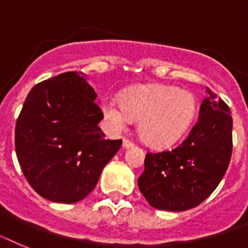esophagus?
I'll use <instances>...</instances> for the list:
<instances>
[{
  "label": "esophagus",
  "mask_w": 248,
  "mask_h": 248,
  "mask_svg": "<svg viewBox=\"0 0 248 248\" xmlns=\"http://www.w3.org/2000/svg\"><path fill=\"white\" fill-rule=\"evenodd\" d=\"M122 145H124V148H131L135 146V143H133L132 141H130L128 139H124V142H122Z\"/></svg>",
  "instance_id": "esophagus-1"
}]
</instances>
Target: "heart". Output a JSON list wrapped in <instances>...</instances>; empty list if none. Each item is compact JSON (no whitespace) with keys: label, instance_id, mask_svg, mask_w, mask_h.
<instances>
[{"label":"heart","instance_id":"b5f03b06","mask_svg":"<svg viewBox=\"0 0 248 248\" xmlns=\"http://www.w3.org/2000/svg\"><path fill=\"white\" fill-rule=\"evenodd\" d=\"M103 115L115 130L140 120V137L147 145L166 148L175 145L192 124L197 109L193 93L176 86L147 85L131 88L121 103L103 102Z\"/></svg>","mask_w":248,"mask_h":248}]
</instances>
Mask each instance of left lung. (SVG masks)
<instances>
[{"label": "left lung", "instance_id": "obj_1", "mask_svg": "<svg viewBox=\"0 0 248 248\" xmlns=\"http://www.w3.org/2000/svg\"><path fill=\"white\" fill-rule=\"evenodd\" d=\"M199 121L171 151L148 152L139 188L157 210L186 211L214 192L230 165L232 117L230 107L207 88Z\"/></svg>", "mask_w": 248, "mask_h": 248}]
</instances>
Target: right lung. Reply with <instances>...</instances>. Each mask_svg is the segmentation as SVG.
Returning <instances> with one entry per match:
<instances>
[{
	"mask_svg": "<svg viewBox=\"0 0 248 248\" xmlns=\"http://www.w3.org/2000/svg\"><path fill=\"white\" fill-rule=\"evenodd\" d=\"M97 93L82 72L40 82L26 97L15 130L16 155L26 180L44 199L83 200L122 145L106 140L98 122Z\"/></svg>",
	"mask_w": 248,
	"mask_h": 248,
	"instance_id": "obj_1",
	"label": "right lung"
}]
</instances>
